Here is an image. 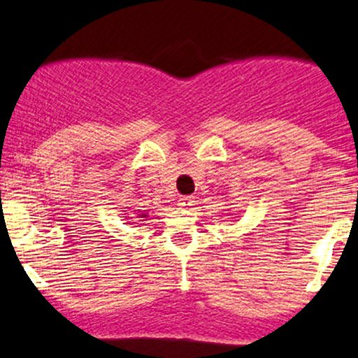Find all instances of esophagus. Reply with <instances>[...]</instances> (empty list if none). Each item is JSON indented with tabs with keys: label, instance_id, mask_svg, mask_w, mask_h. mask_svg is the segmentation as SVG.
I'll use <instances>...</instances> for the list:
<instances>
[{
	"label": "esophagus",
	"instance_id": "1",
	"mask_svg": "<svg viewBox=\"0 0 358 358\" xmlns=\"http://www.w3.org/2000/svg\"><path fill=\"white\" fill-rule=\"evenodd\" d=\"M194 198L193 196H182L178 200V205L182 206V208H192V206H194Z\"/></svg>",
	"mask_w": 358,
	"mask_h": 358
}]
</instances>
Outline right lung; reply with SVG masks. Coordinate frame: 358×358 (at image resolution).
Returning <instances> with one entry per match:
<instances>
[{"label":"right lung","instance_id":"add662e5","mask_svg":"<svg viewBox=\"0 0 358 358\" xmlns=\"http://www.w3.org/2000/svg\"><path fill=\"white\" fill-rule=\"evenodd\" d=\"M145 216H147V215H140V218H145Z\"/></svg>","mask_w":358,"mask_h":358}]
</instances>
